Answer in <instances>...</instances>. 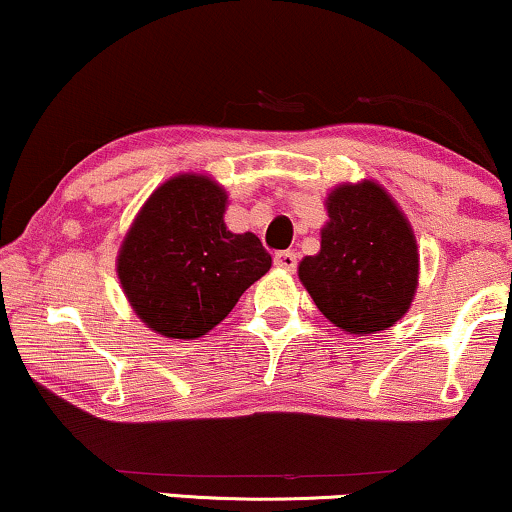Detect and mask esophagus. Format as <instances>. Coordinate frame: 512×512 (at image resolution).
<instances>
[{"label": "esophagus", "instance_id": "esophagus-1", "mask_svg": "<svg viewBox=\"0 0 512 512\" xmlns=\"http://www.w3.org/2000/svg\"><path fill=\"white\" fill-rule=\"evenodd\" d=\"M275 266L282 268V270H296V254L294 251H277L275 254Z\"/></svg>", "mask_w": 512, "mask_h": 512}]
</instances>
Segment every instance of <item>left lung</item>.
I'll use <instances>...</instances> for the list:
<instances>
[{
    "instance_id": "8db88e82",
    "label": "left lung",
    "mask_w": 512,
    "mask_h": 512,
    "mask_svg": "<svg viewBox=\"0 0 512 512\" xmlns=\"http://www.w3.org/2000/svg\"><path fill=\"white\" fill-rule=\"evenodd\" d=\"M327 213L320 251L299 266L301 282L339 330L372 334L391 327L418 287V246L408 220L370 180L334 189Z\"/></svg>"
}]
</instances>
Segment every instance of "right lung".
Listing matches in <instances>:
<instances>
[{
    "label": "right lung",
    "mask_w": 512,
    "mask_h": 512,
    "mask_svg": "<svg viewBox=\"0 0 512 512\" xmlns=\"http://www.w3.org/2000/svg\"><path fill=\"white\" fill-rule=\"evenodd\" d=\"M227 194L204 175H178L151 194L118 254L130 306L163 337L213 330L273 258L251 232L223 223Z\"/></svg>",
    "instance_id": "add662e5"
}]
</instances>
